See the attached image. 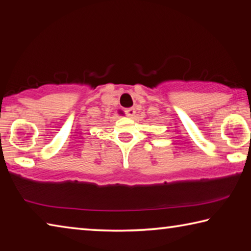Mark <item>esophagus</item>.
<instances>
[{
    "label": "esophagus",
    "mask_w": 251,
    "mask_h": 251,
    "mask_svg": "<svg viewBox=\"0 0 251 251\" xmlns=\"http://www.w3.org/2000/svg\"><path fill=\"white\" fill-rule=\"evenodd\" d=\"M125 113H126V115H127V116L130 117V118H133V117L135 116V114H136V110H135V108H134V107L126 108V109H125Z\"/></svg>",
    "instance_id": "esophagus-1"
}]
</instances>
